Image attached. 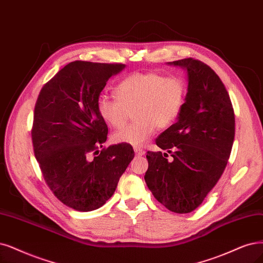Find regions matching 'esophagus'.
Listing matches in <instances>:
<instances>
[{
    "instance_id": "esophagus-1",
    "label": "esophagus",
    "mask_w": 263,
    "mask_h": 263,
    "mask_svg": "<svg viewBox=\"0 0 263 263\" xmlns=\"http://www.w3.org/2000/svg\"><path fill=\"white\" fill-rule=\"evenodd\" d=\"M134 153H135V155H138V156H143V155L145 154L144 149H142L140 147H134Z\"/></svg>"
}]
</instances>
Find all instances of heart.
<instances>
[{
    "label": "heart",
    "instance_id": "obj_1",
    "mask_svg": "<svg viewBox=\"0 0 263 263\" xmlns=\"http://www.w3.org/2000/svg\"><path fill=\"white\" fill-rule=\"evenodd\" d=\"M114 99L106 94L97 100V110L105 122L122 128L133 111L135 122L112 135L115 143L140 147L148 141L156 126H170L183 108L186 84L181 78L159 72H134L117 85Z\"/></svg>",
    "mask_w": 263,
    "mask_h": 263
}]
</instances>
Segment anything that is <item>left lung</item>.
Instances as JSON below:
<instances>
[{"label": "left lung", "mask_w": 263, "mask_h": 263, "mask_svg": "<svg viewBox=\"0 0 263 263\" xmlns=\"http://www.w3.org/2000/svg\"><path fill=\"white\" fill-rule=\"evenodd\" d=\"M168 65L185 70L187 93L178 121L156 139L166 153L147 152L144 179L167 209L189 213L201 205L227 167L235 117L224 84L209 66L194 58Z\"/></svg>", "instance_id": "obj_1"}]
</instances>
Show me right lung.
<instances>
[{"instance_id": "1", "label": "right lung", "mask_w": 263, "mask_h": 263, "mask_svg": "<svg viewBox=\"0 0 263 263\" xmlns=\"http://www.w3.org/2000/svg\"><path fill=\"white\" fill-rule=\"evenodd\" d=\"M124 68L123 64L76 61L39 94L32 128L35 158L54 195L77 211L102 207L134 157L126 144L97 149L108 133L97 100L109 78Z\"/></svg>"}]
</instances>
